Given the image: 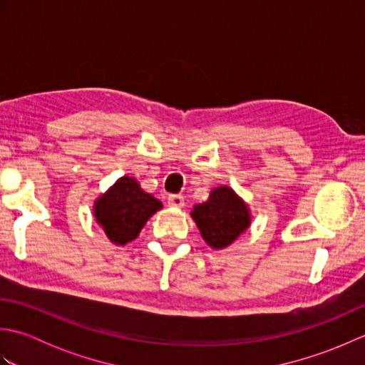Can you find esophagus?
Returning <instances> with one entry per match:
<instances>
[{"instance_id": "34e87169", "label": "esophagus", "mask_w": 365, "mask_h": 365, "mask_svg": "<svg viewBox=\"0 0 365 365\" xmlns=\"http://www.w3.org/2000/svg\"><path fill=\"white\" fill-rule=\"evenodd\" d=\"M168 204L174 208H182L185 205V197L182 195H169Z\"/></svg>"}]
</instances>
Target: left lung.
Wrapping results in <instances>:
<instances>
[{"label":"left lung","instance_id":"8db88e82","mask_svg":"<svg viewBox=\"0 0 365 365\" xmlns=\"http://www.w3.org/2000/svg\"><path fill=\"white\" fill-rule=\"evenodd\" d=\"M191 218L213 250L230 246L251 226L250 207L226 185L213 188L205 202L192 207Z\"/></svg>","mask_w":365,"mask_h":365}]
</instances>
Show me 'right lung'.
Returning a JSON list of instances; mask_svg holds the SVG:
<instances>
[{"instance_id":"add662e5","label":"right lung","mask_w":365,"mask_h":365,"mask_svg":"<svg viewBox=\"0 0 365 365\" xmlns=\"http://www.w3.org/2000/svg\"><path fill=\"white\" fill-rule=\"evenodd\" d=\"M163 204L145 192L136 178L123 175L96 199L94 216L111 243L123 246L139 235L152 215Z\"/></svg>"}]
</instances>
